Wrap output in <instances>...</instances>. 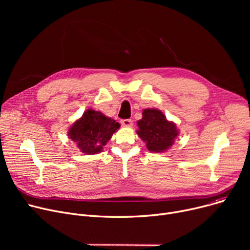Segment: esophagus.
<instances>
[{
	"mask_svg": "<svg viewBox=\"0 0 250 250\" xmlns=\"http://www.w3.org/2000/svg\"><path fill=\"white\" fill-rule=\"evenodd\" d=\"M121 124L124 126H132L133 125V121H130V120H122Z\"/></svg>",
	"mask_w": 250,
	"mask_h": 250,
	"instance_id": "34e87169",
	"label": "esophagus"
}]
</instances>
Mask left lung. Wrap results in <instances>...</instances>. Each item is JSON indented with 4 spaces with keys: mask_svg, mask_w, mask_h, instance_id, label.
Here are the masks:
<instances>
[{
    "mask_svg": "<svg viewBox=\"0 0 250 250\" xmlns=\"http://www.w3.org/2000/svg\"><path fill=\"white\" fill-rule=\"evenodd\" d=\"M142 114V120L138 122L137 134L143 142H146L147 149L155 153L168 150L179 134L176 125L167 121L163 112L158 109H144Z\"/></svg>",
    "mask_w": 250,
    "mask_h": 250,
    "instance_id": "8db88e82",
    "label": "left lung"
}]
</instances>
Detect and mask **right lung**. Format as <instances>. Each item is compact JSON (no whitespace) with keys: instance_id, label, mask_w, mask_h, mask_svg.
<instances>
[{"instance_id":"obj_1","label":"right lung","mask_w":250,"mask_h":250,"mask_svg":"<svg viewBox=\"0 0 250 250\" xmlns=\"http://www.w3.org/2000/svg\"><path fill=\"white\" fill-rule=\"evenodd\" d=\"M121 125L100 111L86 110L68 130L69 138L76 143L82 153H100Z\"/></svg>"}]
</instances>
